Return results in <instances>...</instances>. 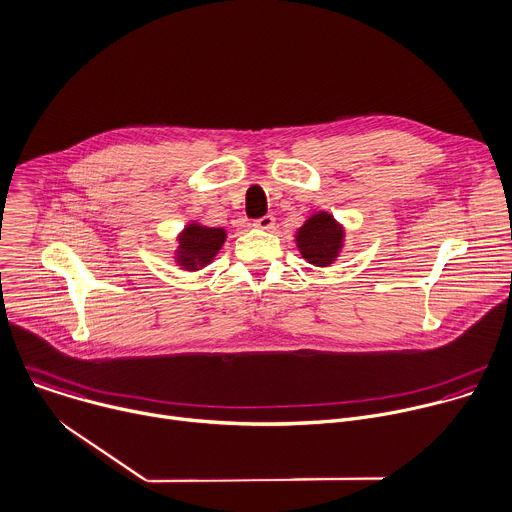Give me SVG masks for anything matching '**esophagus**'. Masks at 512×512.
<instances>
[{
    "label": "esophagus",
    "instance_id": "obj_1",
    "mask_svg": "<svg viewBox=\"0 0 512 512\" xmlns=\"http://www.w3.org/2000/svg\"><path fill=\"white\" fill-rule=\"evenodd\" d=\"M254 228L270 232V230L274 228V218H272V216H264V218H258V220L254 222Z\"/></svg>",
    "mask_w": 512,
    "mask_h": 512
}]
</instances>
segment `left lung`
Returning <instances> with one entry per match:
<instances>
[{"mask_svg": "<svg viewBox=\"0 0 512 512\" xmlns=\"http://www.w3.org/2000/svg\"><path fill=\"white\" fill-rule=\"evenodd\" d=\"M347 240V230L329 212H317L304 220L296 230L294 242L300 256L319 268H327L341 256Z\"/></svg>", "mask_w": 512, "mask_h": 512, "instance_id": "1", "label": "left lung"}]
</instances>
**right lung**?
Listing matches in <instances>:
<instances>
[{
    "mask_svg": "<svg viewBox=\"0 0 512 512\" xmlns=\"http://www.w3.org/2000/svg\"><path fill=\"white\" fill-rule=\"evenodd\" d=\"M228 238L226 228H210L199 222H189L177 234L173 260L181 270L197 272L212 264Z\"/></svg>",
    "mask_w": 512,
    "mask_h": 512,
    "instance_id": "add662e5",
    "label": "right lung"
}]
</instances>
